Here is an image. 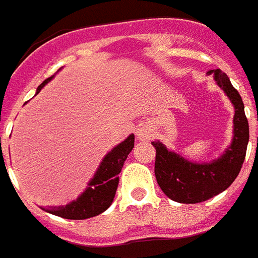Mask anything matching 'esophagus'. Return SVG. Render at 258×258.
Returning <instances> with one entry per match:
<instances>
[{"mask_svg":"<svg viewBox=\"0 0 258 258\" xmlns=\"http://www.w3.org/2000/svg\"><path fill=\"white\" fill-rule=\"evenodd\" d=\"M136 133H137V139L141 140V141H146L152 137V129L146 125H141Z\"/></svg>","mask_w":258,"mask_h":258,"instance_id":"34e87169","label":"esophagus"}]
</instances>
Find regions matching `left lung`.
<instances>
[{"label":"left lung","mask_w":258,"mask_h":258,"mask_svg":"<svg viewBox=\"0 0 258 258\" xmlns=\"http://www.w3.org/2000/svg\"><path fill=\"white\" fill-rule=\"evenodd\" d=\"M234 106L233 139L224 154L207 164L187 161L180 154L153 141L156 149L154 174L157 184L169 199L181 204H197L212 199L232 185L244 164L249 141V123L244 102L229 78L220 69L209 71Z\"/></svg>","instance_id":"left-lung-1"}]
</instances>
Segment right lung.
<instances>
[{
  "label": "right lung",
  "instance_id": "add662e5",
  "mask_svg": "<svg viewBox=\"0 0 258 258\" xmlns=\"http://www.w3.org/2000/svg\"><path fill=\"white\" fill-rule=\"evenodd\" d=\"M51 78L53 76L46 78L37 88V93H40V90ZM133 146H135V135H131L105 156L94 177L89 181L85 191L77 200L63 207H54L51 209L44 208V211L68 220H85L98 216L106 211L114 200L118 186V174Z\"/></svg>",
  "mask_w": 258,
  "mask_h": 258
}]
</instances>
